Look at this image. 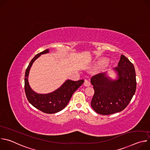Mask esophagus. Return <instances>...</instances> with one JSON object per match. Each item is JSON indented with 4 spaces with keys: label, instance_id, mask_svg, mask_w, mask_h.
Wrapping results in <instances>:
<instances>
[{
    "label": "esophagus",
    "instance_id": "esophagus-1",
    "mask_svg": "<svg viewBox=\"0 0 150 150\" xmlns=\"http://www.w3.org/2000/svg\"><path fill=\"white\" fill-rule=\"evenodd\" d=\"M83 85L85 87H89L90 86V82L89 81L85 79L84 81V83H83Z\"/></svg>",
    "mask_w": 150,
    "mask_h": 150
}]
</instances>
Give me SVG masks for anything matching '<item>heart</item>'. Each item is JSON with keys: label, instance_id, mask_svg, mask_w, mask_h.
<instances>
[{"label": "heart", "instance_id": "1", "mask_svg": "<svg viewBox=\"0 0 150 150\" xmlns=\"http://www.w3.org/2000/svg\"><path fill=\"white\" fill-rule=\"evenodd\" d=\"M103 63H107V61L104 60V61H103Z\"/></svg>", "mask_w": 150, "mask_h": 150}]
</instances>
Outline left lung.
Returning a JSON list of instances; mask_svg holds the SVG:
<instances>
[{
    "instance_id": "1",
    "label": "left lung",
    "mask_w": 150,
    "mask_h": 150,
    "mask_svg": "<svg viewBox=\"0 0 150 150\" xmlns=\"http://www.w3.org/2000/svg\"><path fill=\"white\" fill-rule=\"evenodd\" d=\"M113 70L117 74L116 79L107 75V72L96 75L91 79L94 90L91 105L96 113L102 115L124 110L136 91L135 70L129 59L122 54L117 67Z\"/></svg>"
}]
</instances>
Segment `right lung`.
I'll return each instance as SVG.
<instances>
[{
	"instance_id": "1",
	"label": "right lung",
	"mask_w": 150,
	"mask_h": 150,
	"mask_svg": "<svg viewBox=\"0 0 150 150\" xmlns=\"http://www.w3.org/2000/svg\"><path fill=\"white\" fill-rule=\"evenodd\" d=\"M49 52V49L36 54L30 62L25 74V92L28 101L36 109L47 114L55 113L60 112L67 105L72 94L83 83L81 79L74 81L67 80L55 91L48 94H38L34 91L30 87L28 82L30 70L34 62L41 54Z\"/></svg>"
}]
</instances>
